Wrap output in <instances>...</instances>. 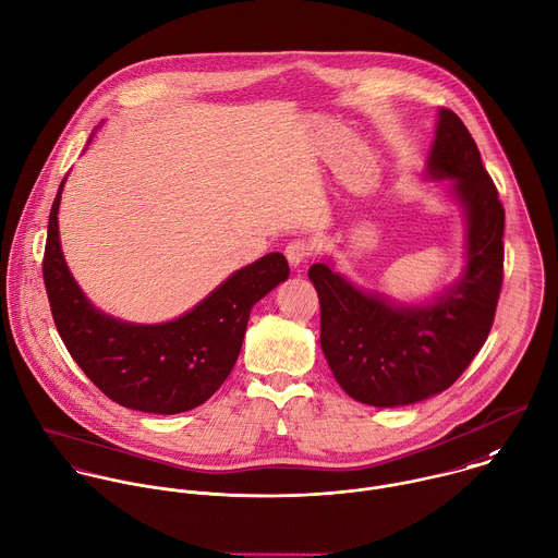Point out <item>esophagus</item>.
<instances>
[{
	"instance_id": "34e87169",
	"label": "esophagus",
	"mask_w": 558,
	"mask_h": 558,
	"mask_svg": "<svg viewBox=\"0 0 558 558\" xmlns=\"http://www.w3.org/2000/svg\"><path fill=\"white\" fill-rule=\"evenodd\" d=\"M284 254H287V260L295 267V265H300V263H304L306 258L313 256V245L306 239H293V241L287 243Z\"/></svg>"
}]
</instances>
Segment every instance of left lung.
I'll list each match as a JSON object with an SVG mask.
<instances>
[{"instance_id": "8db88e82", "label": "left lung", "mask_w": 558, "mask_h": 558, "mask_svg": "<svg viewBox=\"0 0 558 558\" xmlns=\"http://www.w3.org/2000/svg\"><path fill=\"white\" fill-rule=\"evenodd\" d=\"M433 178H454L468 215V265L435 304L402 308L367 295L326 263L308 278L319 295L322 350L343 391L369 407H404L452 387L485 345L505 280V206L461 117L439 112Z\"/></svg>"}]
</instances>
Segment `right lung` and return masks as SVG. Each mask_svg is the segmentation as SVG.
I'll list each match as a JSON object with an SVG mask.
<instances>
[{"instance_id":"1","label":"right lung","mask_w":558,"mask_h":558,"mask_svg":"<svg viewBox=\"0 0 558 558\" xmlns=\"http://www.w3.org/2000/svg\"><path fill=\"white\" fill-rule=\"evenodd\" d=\"M53 197L43 256V282L58 335L112 402L158 415L204 404L230 376L252 306L289 278V263L274 252L232 274L191 313L156 326H134L101 315L73 282L58 241Z\"/></svg>"}]
</instances>
